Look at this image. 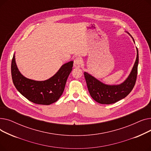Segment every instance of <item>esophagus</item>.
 Here are the masks:
<instances>
[{
    "label": "esophagus",
    "mask_w": 151,
    "mask_h": 151,
    "mask_svg": "<svg viewBox=\"0 0 151 151\" xmlns=\"http://www.w3.org/2000/svg\"><path fill=\"white\" fill-rule=\"evenodd\" d=\"M81 65H82V60L81 58H76L74 60V63H73L74 67L76 68H80L81 67Z\"/></svg>",
    "instance_id": "1"
}]
</instances>
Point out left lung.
I'll list each match as a JSON object with an SVG mask.
<instances>
[{
	"label": "left lung",
	"instance_id": "left-lung-1",
	"mask_svg": "<svg viewBox=\"0 0 151 151\" xmlns=\"http://www.w3.org/2000/svg\"><path fill=\"white\" fill-rule=\"evenodd\" d=\"M133 39L132 35L125 31ZM137 58L128 77L119 84H107L102 83L89 73L84 71V75L87 86L92 98L101 104H112L124 99L130 93L137 80L139 62L138 50L137 47Z\"/></svg>",
	"mask_w": 151,
	"mask_h": 151
}]
</instances>
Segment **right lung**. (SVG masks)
<instances>
[{
  "label": "right lung",
  "mask_w": 151,
  "mask_h": 151,
  "mask_svg": "<svg viewBox=\"0 0 151 151\" xmlns=\"http://www.w3.org/2000/svg\"><path fill=\"white\" fill-rule=\"evenodd\" d=\"M73 64V61L65 63L47 80L35 81L21 73L14 54L11 66L13 82L18 92L29 101L36 104L49 105L57 101L62 95Z\"/></svg>",
  "instance_id": "obj_1"
}]
</instances>
